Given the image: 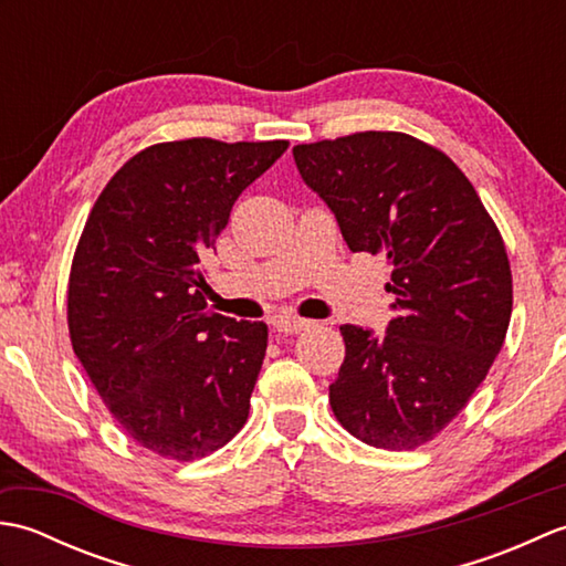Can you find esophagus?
<instances>
[{
    "mask_svg": "<svg viewBox=\"0 0 566 566\" xmlns=\"http://www.w3.org/2000/svg\"><path fill=\"white\" fill-rule=\"evenodd\" d=\"M276 333H302L306 328H311L308 318H298V316H276L274 321Z\"/></svg>",
    "mask_w": 566,
    "mask_h": 566,
    "instance_id": "obj_1",
    "label": "esophagus"
}]
</instances>
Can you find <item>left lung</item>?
I'll return each mask as SVG.
<instances>
[{
	"label": "left lung",
	"instance_id": "8db88e82",
	"mask_svg": "<svg viewBox=\"0 0 566 566\" xmlns=\"http://www.w3.org/2000/svg\"><path fill=\"white\" fill-rule=\"evenodd\" d=\"M292 153L347 248L391 264L387 331L340 326L333 413L375 448H418L462 411L506 338L513 284L499 228L460 167L413 136L365 130Z\"/></svg>",
	"mask_w": 566,
	"mask_h": 566
}]
</instances>
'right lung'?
I'll use <instances>...</instances> for the list:
<instances>
[{"label":"right lung","mask_w":566,"mask_h":566,"mask_svg":"<svg viewBox=\"0 0 566 566\" xmlns=\"http://www.w3.org/2000/svg\"><path fill=\"white\" fill-rule=\"evenodd\" d=\"M286 146H150L112 177L84 223L67 290L72 350L116 423L155 454L197 460L248 420L268 326L207 308L201 258Z\"/></svg>","instance_id":"1"}]
</instances>
